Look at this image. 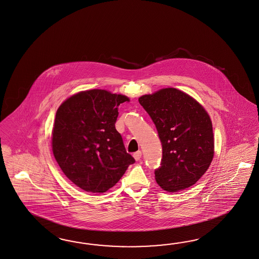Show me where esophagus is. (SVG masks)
<instances>
[{"label": "esophagus", "mask_w": 259, "mask_h": 259, "mask_svg": "<svg viewBox=\"0 0 259 259\" xmlns=\"http://www.w3.org/2000/svg\"><path fill=\"white\" fill-rule=\"evenodd\" d=\"M141 157H142V152H141V151H137V152H135L133 154V158L136 159V160H140Z\"/></svg>", "instance_id": "obj_1"}]
</instances>
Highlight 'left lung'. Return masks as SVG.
<instances>
[{
  "label": "left lung",
  "mask_w": 259,
  "mask_h": 259,
  "mask_svg": "<svg viewBox=\"0 0 259 259\" xmlns=\"http://www.w3.org/2000/svg\"><path fill=\"white\" fill-rule=\"evenodd\" d=\"M151 117L162 146L155 179L166 192L195 184L212 161V123L204 107L176 88H163L139 98Z\"/></svg>",
  "instance_id": "obj_1"
}]
</instances>
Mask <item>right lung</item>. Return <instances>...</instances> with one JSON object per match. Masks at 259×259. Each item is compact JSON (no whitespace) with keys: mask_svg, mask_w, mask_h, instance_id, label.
<instances>
[{"mask_svg":"<svg viewBox=\"0 0 259 259\" xmlns=\"http://www.w3.org/2000/svg\"><path fill=\"white\" fill-rule=\"evenodd\" d=\"M124 95L92 89L60 105L53 130L54 158L67 179L83 191L105 192L135 162L115 128Z\"/></svg>","mask_w":259,"mask_h":259,"instance_id":"add662e5","label":"right lung"}]
</instances>
